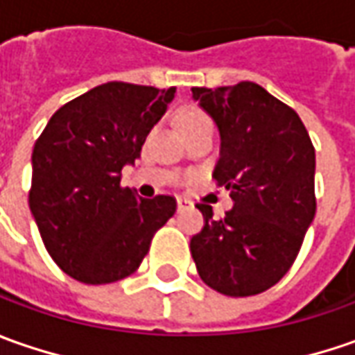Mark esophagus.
Returning <instances> with one entry per match:
<instances>
[{
  "label": "esophagus",
  "mask_w": 355,
  "mask_h": 355,
  "mask_svg": "<svg viewBox=\"0 0 355 355\" xmlns=\"http://www.w3.org/2000/svg\"><path fill=\"white\" fill-rule=\"evenodd\" d=\"M190 206H192V202L187 200V198H177V208H178V212H182V210H189Z\"/></svg>",
  "instance_id": "esophagus-1"
}]
</instances>
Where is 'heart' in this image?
Returning <instances> with one entry per match:
<instances>
[{
	"instance_id": "heart-1",
	"label": "heart",
	"mask_w": 355,
	"mask_h": 355,
	"mask_svg": "<svg viewBox=\"0 0 355 355\" xmlns=\"http://www.w3.org/2000/svg\"><path fill=\"white\" fill-rule=\"evenodd\" d=\"M202 123H212V121H210V117L206 116L202 110H196V107H189V110H184L178 116V125H180V129L192 128V125H202Z\"/></svg>"
}]
</instances>
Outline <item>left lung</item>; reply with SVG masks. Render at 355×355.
Returning <instances> with one entry per match:
<instances>
[{"label": "left lung", "mask_w": 355, "mask_h": 355, "mask_svg": "<svg viewBox=\"0 0 355 355\" xmlns=\"http://www.w3.org/2000/svg\"><path fill=\"white\" fill-rule=\"evenodd\" d=\"M220 131L214 175L234 208L204 216L190 253L200 279L227 297H251L287 275L314 220V147L299 114L255 82L192 88Z\"/></svg>", "instance_id": "obj_1"}]
</instances>
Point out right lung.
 Instances as JSON below:
<instances>
[{
    "label": "right lung",
    "instance_id": "1",
    "mask_svg": "<svg viewBox=\"0 0 355 355\" xmlns=\"http://www.w3.org/2000/svg\"><path fill=\"white\" fill-rule=\"evenodd\" d=\"M177 88L107 82L56 110L33 149L29 208L49 255L72 279L105 285L137 271L177 200L121 187Z\"/></svg>",
    "mask_w": 355,
    "mask_h": 355
}]
</instances>
